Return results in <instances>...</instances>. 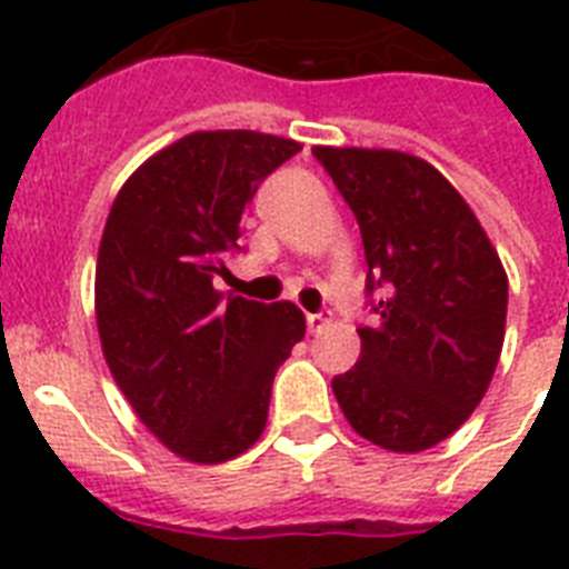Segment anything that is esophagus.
Segmentation results:
<instances>
[{
    "mask_svg": "<svg viewBox=\"0 0 569 569\" xmlns=\"http://www.w3.org/2000/svg\"><path fill=\"white\" fill-rule=\"evenodd\" d=\"M325 316H321V312H310V316H307V328H310V333H319L321 328H325Z\"/></svg>",
    "mask_w": 569,
    "mask_h": 569,
    "instance_id": "esophagus-1",
    "label": "esophagus"
}]
</instances>
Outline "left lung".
<instances>
[{
    "instance_id": "left-lung-1",
    "label": "left lung",
    "mask_w": 569,
    "mask_h": 569,
    "mask_svg": "<svg viewBox=\"0 0 569 569\" xmlns=\"http://www.w3.org/2000/svg\"><path fill=\"white\" fill-rule=\"evenodd\" d=\"M351 206L375 325L333 378L342 413L389 451H425L467 422L502 355L508 274L476 212L433 164L401 150L312 147Z\"/></svg>"
}]
</instances>
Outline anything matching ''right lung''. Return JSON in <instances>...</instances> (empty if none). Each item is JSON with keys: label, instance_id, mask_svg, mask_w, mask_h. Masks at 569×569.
<instances>
[{"label": "right lung", "instance_id": "obj_1", "mask_svg": "<svg viewBox=\"0 0 569 569\" xmlns=\"http://www.w3.org/2000/svg\"><path fill=\"white\" fill-rule=\"evenodd\" d=\"M301 150L253 129L191 132L138 168L111 203L97 257L102 357L138 419L173 455L223 463L266 431L271 383L307 333L289 301L223 298L259 182Z\"/></svg>", "mask_w": 569, "mask_h": 569}]
</instances>
